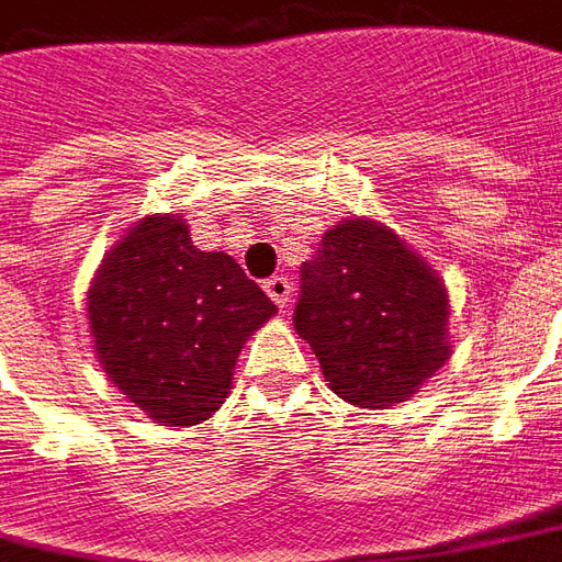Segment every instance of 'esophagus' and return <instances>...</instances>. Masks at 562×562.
I'll return each instance as SVG.
<instances>
[{
  "instance_id": "esophagus-1",
  "label": "esophagus",
  "mask_w": 562,
  "mask_h": 562,
  "mask_svg": "<svg viewBox=\"0 0 562 562\" xmlns=\"http://www.w3.org/2000/svg\"><path fill=\"white\" fill-rule=\"evenodd\" d=\"M266 293H269V299L276 302L278 308H286V302H290V293H293V284H290V278L284 276H272L266 278Z\"/></svg>"
}]
</instances>
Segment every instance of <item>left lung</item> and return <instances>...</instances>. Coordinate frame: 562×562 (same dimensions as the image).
I'll return each instance as SVG.
<instances>
[{"instance_id":"1","label":"left lung","mask_w":562,"mask_h":562,"mask_svg":"<svg viewBox=\"0 0 562 562\" xmlns=\"http://www.w3.org/2000/svg\"><path fill=\"white\" fill-rule=\"evenodd\" d=\"M302 269L293 323L335 395L392 407L446 366L449 299L422 257L376 221H341Z\"/></svg>"}]
</instances>
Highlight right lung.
<instances>
[{"label":"right lung","mask_w":562,"mask_h":562,"mask_svg":"<svg viewBox=\"0 0 562 562\" xmlns=\"http://www.w3.org/2000/svg\"><path fill=\"white\" fill-rule=\"evenodd\" d=\"M276 311L233 257L200 251L179 215L143 218L89 290L98 362L167 425H200L218 411L241 344Z\"/></svg>","instance_id":"add662e5"}]
</instances>
